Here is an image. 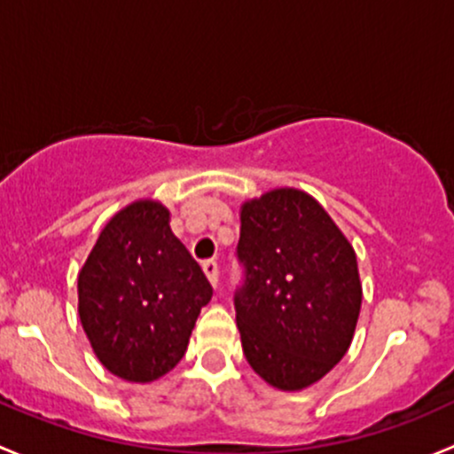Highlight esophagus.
I'll use <instances>...</instances> for the list:
<instances>
[{
    "label": "esophagus",
    "instance_id": "34e87169",
    "mask_svg": "<svg viewBox=\"0 0 454 454\" xmlns=\"http://www.w3.org/2000/svg\"><path fill=\"white\" fill-rule=\"evenodd\" d=\"M203 273H205V278L209 279V284L216 288L218 286V264H216V262H205Z\"/></svg>",
    "mask_w": 454,
    "mask_h": 454
}]
</instances>
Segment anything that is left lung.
<instances>
[{"mask_svg": "<svg viewBox=\"0 0 454 454\" xmlns=\"http://www.w3.org/2000/svg\"><path fill=\"white\" fill-rule=\"evenodd\" d=\"M245 286L236 324L251 369L279 391L319 382L345 356L361 315L356 251L324 205L275 188L240 207Z\"/></svg>", "mask_w": 454, "mask_h": 454, "instance_id": "8db88e82", "label": "left lung"}]
</instances>
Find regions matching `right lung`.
Listing matches in <instances>:
<instances>
[{"label":"right lung","instance_id":"obj_1","mask_svg":"<svg viewBox=\"0 0 454 454\" xmlns=\"http://www.w3.org/2000/svg\"><path fill=\"white\" fill-rule=\"evenodd\" d=\"M209 299L212 286L155 199L114 214L78 273V317L93 354L139 385L176 367Z\"/></svg>","mask_w":454,"mask_h":454}]
</instances>
